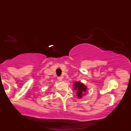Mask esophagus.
Instances as JSON below:
<instances>
[{"label": "esophagus", "instance_id": "34e87169", "mask_svg": "<svg viewBox=\"0 0 131 131\" xmlns=\"http://www.w3.org/2000/svg\"><path fill=\"white\" fill-rule=\"evenodd\" d=\"M58 80L60 81V82H61V81H63V78L62 77H58Z\"/></svg>", "mask_w": 131, "mask_h": 131}]
</instances>
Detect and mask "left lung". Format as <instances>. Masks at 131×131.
<instances>
[{"label": "left lung", "instance_id": "1", "mask_svg": "<svg viewBox=\"0 0 131 131\" xmlns=\"http://www.w3.org/2000/svg\"><path fill=\"white\" fill-rule=\"evenodd\" d=\"M74 90L76 91V95L79 99L82 98V96L85 95L84 93L88 90V88L83 83L81 82H74L73 84Z\"/></svg>", "mask_w": 131, "mask_h": 131}]
</instances>
